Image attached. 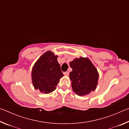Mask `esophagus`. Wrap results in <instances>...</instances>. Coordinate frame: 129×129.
Returning a JSON list of instances; mask_svg holds the SVG:
<instances>
[{
    "instance_id": "esophagus-1",
    "label": "esophagus",
    "mask_w": 129,
    "mask_h": 129,
    "mask_svg": "<svg viewBox=\"0 0 129 129\" xmlns=\"http://www.w3.org/2000/svg\"><path fill=\"white\" fill-rule=\"evenodd\" d=\"M64 75L65 76H69V72H65L64 73Z\"/></svg>"
}]
</instances>
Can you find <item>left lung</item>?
Returning a JSON list of instances; mask_svg holds the SVG:
<instances>
[{
  "label": "left lung",
  "mask_w": 129,
  "mask_h": 129,
  "mask_svg": "<svg viewBox=\"0 0 129 129\" xmlns=\"http://www.w3.org/2000/svg\"><path fill=\"white\" fill-rule=\"evenodd\" d=\"M69 65L72 68V71L69 73V78L74 92L83 96L95 90L99 73L88 58H76L70 62Z\"/></svg>",
  "instance_id": "8db88e82"
}]
</instances>
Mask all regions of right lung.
<instances>
[{
	"label": "right lung",
	"instance_id": "obj_1",
	"mask_svg": "<svg viewBox=\"0 0 129 129\" xmlns=\"http://www.w3.org/2000/svg\"><path fill=\"white\" fill-rule=\"evenodd\" d=\"M57 56L51 51L42 54L32 69V81L34 88L40 92L48 94L56 89L64 75L57 61Z\"/></svg>",
	"mask_w": 129,
	"mask_h": 129
}]
</instances>
